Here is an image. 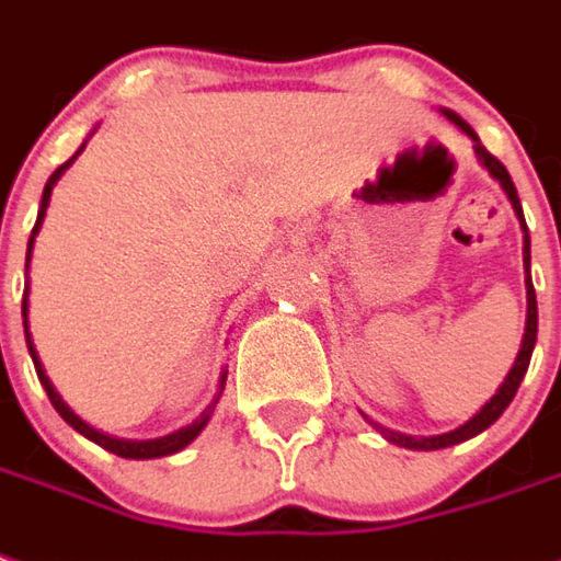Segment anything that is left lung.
I'll use <instances>...</instances> for the list:
<instances>
[{
  "mask_svg": "<svg viewBox=\"0 0 561 561\" xmlns=\"http://www.w3.org/2000/svg\"><path fill=\"white\" fill-rule=\"evenodd\" d=\"M444 115L456 124L458 130L468 133L473 139V154H477V160L483 163L485 170H489V175L495 179L501 185V191L507 194V199H511L513 213H516V218H519V225H523V233H526V245H523V264H526V300H528V312H526V334H523V346H519V355H516V362H513L511 374L504 376V382H501V389L485 401V407L477 413L473 419H468L465 425H458L456 431H446V434H437V437H407V434H398V431H389L382 428V425H376L374 419H367L370 425H374L386 440H391V444L398 446H407V449H444V446H453V444H461V440H468V437H477L480 431H485L495 419L511 407L513 394H516V389H519V382H523V376H526L528 370V362H531V352H535V340H538V300H535V285H531V240H528V227H526V218H523V203H519V197H516V187H513L511 182V172L504 170V163H501L499 158H492L489 151L483 148V142L477 139V133L461 121V117L456 115V112H446Z\"/></svg>",
  "mask_w": 561,
  "mask_h": 561,
  "instance_id": "8db88e82",
  "label": "left lung"
}]
</instances>
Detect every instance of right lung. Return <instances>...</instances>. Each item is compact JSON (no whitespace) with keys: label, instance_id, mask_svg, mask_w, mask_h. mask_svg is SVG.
Instances as JSON below:
<instances>
[{"label":"right lung","instance_id":"obj_1","mask_svg":"<svg viewBox=\"0 0 561 561\" xmlns=\"http://www.w3.org/2000/svg\"><path fill=\"white\" fill-rule=\"evenodd\" d=\"M84 151V145L78 148L72 158L66 160L62 167H57L54 170V175L48 179V185H45V194H42V206H38V218H35V227H33V237H30V245H26V267H30V254H33V242H35V233H38V227H42V221H45V209H48L50 203V191H54V185H57V179H60L62 172L72 167V160L78 158ZM30 285L23 288V334H26V346H30V355H33V364H35V374H38V379H42V386H45V391H48L50 403H54V410L60 413L72 428L78 431V434H84L88 440H93V444H100L103 449H108V453H115V456L121 458H160V456H172V453H179V449H185L194 437H197L199 431L206 428V422H209V416H213L215 403H218V398H221V391H225V379H227V370L221 374V379H218V394H215V401L199 413V419H194L191 425H185V428L172 431V434H167V437H158V440H121V437H108V434H103V431L90 428L88 422L81 416H76L72 410H69V403L62 401L60 394H57V389H54V382L48 379V374H45V367H42V362H38V352H35L33 346V336H30V324H26V312H30Z\"/></svg>","mask_w":561,"mask_h":561}]
</instances>
